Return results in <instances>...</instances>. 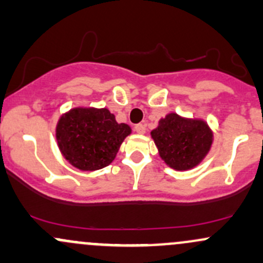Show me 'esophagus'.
Returning <instances> with one entry per match:
<instances>
[{
  "label": "esophagus",
  "mask_w": 263,
  "mask_h": 263,
  "mask_svg": "<svg viewBox=\"0 0 263 263\" xmlns=\"http://www.w3.org/2000/svg\"><path fill=\"white\" fill-rule=\"evenodd\" d=\"M135 131L137 132V134L140 135H143L146 132V127L142 125V123H138V125L135 126Z\"/></svg>",
  "instance_id": "34e87169"
}]
</instances>
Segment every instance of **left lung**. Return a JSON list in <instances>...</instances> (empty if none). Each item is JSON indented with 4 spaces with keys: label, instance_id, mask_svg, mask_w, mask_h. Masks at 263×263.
I'll use <instances>...</instances> for the list:
<instances>
[{
    "label": "left lung",
    "instance_id": "8db88e82",
    "mask_svg": "<svg viewBox=\"0 0 263 263\" xmlns=\"http://www.w3.org/2000/svg\"><path fill=\"white\" fill-rule=\"evenodd\" d=\"M161 158L172 168L184 171L197 166L210 151L212 132L201 120L170 114L151 132Z\"/></svg>",
    "mask_w": 263,
    "mask_h": 263
}]
</instances>
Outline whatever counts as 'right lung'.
I'll list each match as a JSON object with an SVG mask.
<instances>
[{"label":"right lung","mask_w":263,"mask_h":263,"mask_svg":"<svg viewBox=\"0 0 263 263\" xmlns=\"http://www.w3.org/2000/svg\"><path fill=\"white\" fill-rule=\"evenodd\" d=\"M131 128L107 108H73L60 118L56 138L66 160L82 171L108 166Z\"/></svg>","instance_id":"obj_1"}]
</instances>
